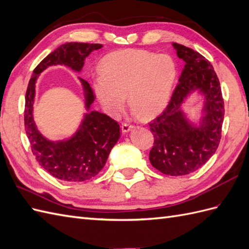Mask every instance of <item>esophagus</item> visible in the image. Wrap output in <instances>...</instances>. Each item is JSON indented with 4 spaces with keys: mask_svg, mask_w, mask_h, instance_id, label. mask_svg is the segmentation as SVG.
<instances>
[{
    "mask_svg": "<svg viewBox=\"0 0 249 249\" xmlns=\"http://www.w3.org/2000/svg\"><path fill=\"white\" fill-rule=\"evenodd\" d=\"M134 126H133L132 124H121V131H123L124 133H128L130 132Z\"/></svg>",
    "mask_w": 249,
    "mask_h": 249,
    "instance_id": "obj_1",
    "label": "esophagus"
}]
</instances>
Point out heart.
<instances>
[{
  "label": "heart",
  "instance_id": "b5f03b06",
  "mask_svg": "<svg viewBox=\"0 0 249 249\" xmlns=\"http://www.w3.org/2000/svg\"><path fill=\"white\" fill-rule=\"evenodd\" d=\"M100 75L92 81L94 92L105 110L120 116L128 104L134 115L151 119L163 111L177 78L171 57L142 50L110 53L99 63Z\"/></svg>",
  "mask_w": 249,
  "mask_h": 249
}]
</instances>
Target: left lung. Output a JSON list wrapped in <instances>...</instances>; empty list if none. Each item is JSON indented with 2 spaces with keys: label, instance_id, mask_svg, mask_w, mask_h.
Wrapping results in <instances>:
<instances>
[{
  "label": "left lung",
  "instance_id": "1",
  "mask_svg": "<svg viewBox=\"0 0 249 249\" xmlns=\"http://www.w3.org/2000/svg\"><path fill=\"white\" fill-rule=\"evenodd\" d=\"M172 46L185 66L166 110L149 124L154 135L149 159L161 173L178 177L195 172L215 153L225 110L219 78L208 60L189 47ZM195 91L204 98L197 123L182 110L184 100Z\"/></svg>",
  "mask_w": 249,
  "mask_h": 249
}]
</instances>
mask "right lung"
Wrapping results in <instances>:
<instances>
[{
  "label": "right lung",
  "instance_id": "right-lung-1",
  "mask_svg": "<svg viewBox=\"0 0 249 249\" xmlns=\"http://www.w3.org/2000/svg\"><path fill=\"white\" fill-rule=\"evenodd\" d=\"M101 47V44L78 42L60 45L38 64L28 83L24 124L33 154L44 170L61 180L84 181L96 177L105 167L108 154L118 142L120 126L107 114L89 110L96 98L94 90L87 80L79 77L87 113L74 135L62 141H51L41 134L34 120L36 82L41 72L53 65H65L80 72L86 58Z\"/></svg>",
  "mask_w": 249,
  "mask_h": 249
}]
</instances>
